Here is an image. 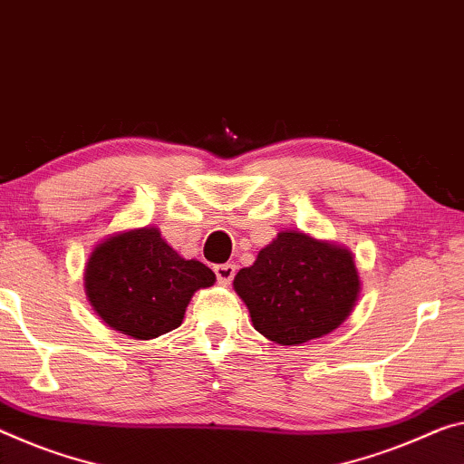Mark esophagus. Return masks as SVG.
Segmentation results:
<instances>
[{"instance_id":"1","label":"esophagus","mask_w":464,"mask_h":464,"mask_svg":"<svg viewBox=\"0 0 464 464\" xmlns=\"http://www.w3.org/2000/svg\"><path fill=\"white\" fill-rule=\"evenodd\" d=\"M215 275L220 285H229L235 276V264H217Z\"/></svg>"}]
</instances>
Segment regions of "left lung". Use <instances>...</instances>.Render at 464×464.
<instances>
[{"label": "left lung", "instance_id": "8db88e82", "mask_svg": "<svg viewBox=\"0 0 464 464\" xmlns=\"http://www.w3.org/2000/svg\"><path fill=\"white\" fill-rule=\"evenodd\" d=\"M252 324L272 343L304 344L343 324L359 297L347 247L301 231H281L233 281Z\"/></svg>", "mask_w": 464, "mask_h": 464}]
</instances>
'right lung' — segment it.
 I'll return each instance as SVG.
<instances>
[{
	"label": "right lung",
	"instance_id": "add662e5",
	"mask_svg": "<svg viewBox=\"0 0 464 464\" xmlns=\"http://www.w3.org/2000/svg\"><path fill=\"white\" fill-rule=\"evenodd\" d=\"M215 281V272L181 258L154 227L109 235L84 268L92 310L107 326L136 341L178 328L194 293Z\"/></svg>",
	"mask_w": 464,
	"mask_h": 464
}]
</instances>
